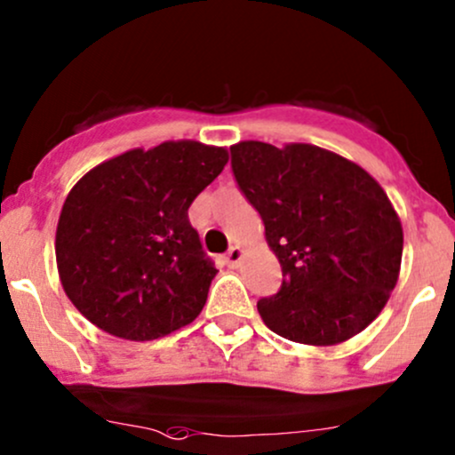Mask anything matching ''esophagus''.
<instances>
[{"mask_svg":"<svg viewBox=\"0 0 455 455\" xmlns=\"http://www.w3.org/2000/svg\"><path fill=\"white\" fill-rule=\"evenodd\" d=\"M242 257H243V251L240 246H233L231 251L227 252V266H231V267H235L237 264H240L242 261Z\"/></svg>","mask_w":455,"mask_h":455,"instance_id":"34e87169","label":"esophagus"}]
</instances>
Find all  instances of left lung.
I'll list each match as a JSON object with an SVG mask.
<instances>
[{
	"mask_svg": "<svg viewBox=\"0 0 455 455\" xmlns=\"http://www.w3.org/2000/svg\"><path fill=\"white\" fill-rule=\"evenodd\" d=\"M231 167L283 272L279 291L257 303L267 329L314 347L366 329L388 303L403 255L401 220L381 185L312 143L240 141Z\"/></svg>",
	"mask_w": 455,
	"mask_h": 455,
	"instance_id": "left-lung-1",
	"label": "left lung"
}]
</instances>
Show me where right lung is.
Segmentation results:
<instances>
[{
    "label": "right lung",
    "mask_w": 455,
    "mask_h": 455,
    "mask_svg": "<svg viewBox=\"0 0 455 455\" xmlns=\"http://www.w3.org/2000/svg\"><path fill=\"white\" fill-rule=\"evenodd\" d=\"M227 161V148L165 141L113 156L74 185L56 227V266L89 323L135 342L194 323L218 270L188 209Z\"/></svg>",
    "instance_id": "add662e5"
}]
</instances>
